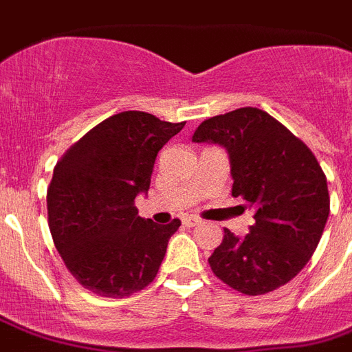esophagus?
<instances>
[{"label": "esophagus", "mask_w": 352, "mask_h": 352, "mask_svg": "<svg viewBox=\"0 0 352 352\" xmlns=\"http://www.w3.org/2000/svg\"><path fill=\"white\" fill-rule=\"evenodd\" d=\"M199 223H201V219H199V217H193V215H190V217H184V219H182V225L188 226V228H192V226H197Z\"/></svg>", "instance_id": "1"}]
</instances>
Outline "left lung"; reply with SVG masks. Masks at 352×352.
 I'll return each instance as SVG.
<instances>
[{"mask_svg":"<svg viewBox=\"0 0 352 352\" xmlns=\"http://www.w3.org/2000/svg\"><path fill=\"white\" fill-rule=\"evenodd\" d=\"M193 142L225 146L230 155L232 195L254 210L250 234L225 237L208 257L217 278L237 292L259 296L300 274L327 223V177L305 142L257 107L204 120Z\"/></svg>","mask_w":352,"mask_h":352,"instance_id":"1","label":"left lung"}]
</instances>
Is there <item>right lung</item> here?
Listing matches in <instances>:
<instances>
[{
	"label": "right lung",
	"instance_id": "1",
	"mask_svg": "<svg viewBox=\"0 0 352 352\" xmlns=\"http://www.w3.org/2000/svg\"><path fill=\"white\" fill-rule=\"evenodd\" d=\"M184 127L144 111L106 118L63 153L47 188V217L65 267L84 289L126 298L155 279L181 226L142 219L135 197L148 192L162 146Z\"/></svg>",
	"mask_w": 352,
	"mask_h": 352
}]
</instances>
